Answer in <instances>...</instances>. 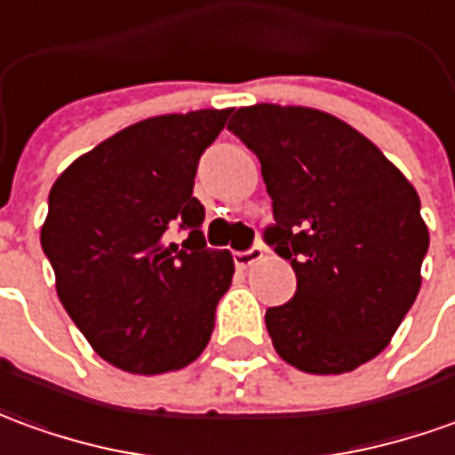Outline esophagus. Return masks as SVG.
Returning a JSON list of instances; mask_svg holds the SVG:
<instances>
[{
  "label": "esophagus",
  "instance_id": "esophagus-1",
  "mask_svg": "<svg viewBox=\"0 0 455 455\" xmlns=\"http://www.w3.org/2000/svg\"><path fill=\"white\" fill-rule=\"evenodd\" d=\"M263 259V246H251L246 251H234V263H236V268H249L253 266L256 260Z\"/></svg>",
  "mask_w": 455,
  "mask_h": 455
}]
</instances>
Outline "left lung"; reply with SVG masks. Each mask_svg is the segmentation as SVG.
Instances as JSON below:
<instances>
[{"label": "left lung", "mask_w": 455, "mask_h": 455, "mask_svg": "<svg viewBox=\"0 0 455 455\" xmlns=\"http://www.w3.org/2000/svg\"><path fill=\"white\" fill-rule=\"evenodd\" d=\"M228 130L256 152L273 224L263 241L291 260L298 288L266 310L273 347L310 374L377 357L421 288V202L382 150L313 108H238Z\"/></svg>", "instance_id": "left-lung-1"}]
</instances>
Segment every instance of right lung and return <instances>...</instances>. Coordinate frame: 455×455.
Here are the masks:
<instances>
[{
  "label": "right lung",
  "mask_w": 455,
  "mask_h": 455,
  "mask_svg": "<svg viewBox=\"0 0 455 455\" xmlns=\"http://www.w3.org/2000/svg\"><path fill=\"white\" fill-rule=\"evenodd\" d=\"M231 110L160 116L120 130L56 180L41 249L66 313L110 364L132 374L182 370L214 332L234 275L228 251L206 249L192 196L199 157ZM190 234L182 250L166 231Z\"/></svg>",
  "instance_id": "right-lung-1"
}]
</instances>
